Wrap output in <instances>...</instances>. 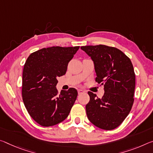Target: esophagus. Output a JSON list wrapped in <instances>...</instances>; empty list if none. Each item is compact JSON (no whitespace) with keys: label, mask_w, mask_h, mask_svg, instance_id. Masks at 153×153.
I'll return each mask as SVG.
<instances>
[{"label":"esophagus","mask_w":153,"mask_h":153,"mask_svg":"<svg viewBox=\"0 0 153 153\" xmlns=\"http://www.w3.org/2000/svg\"><path fill=\"white\" fill-rule=\"evenodd\" d=\"M77 92H78V94H82V93H84V91L83 90H81V89H79L78 91H77Z\"/></svg>","instance_id":"obj_1"}]
</instances>
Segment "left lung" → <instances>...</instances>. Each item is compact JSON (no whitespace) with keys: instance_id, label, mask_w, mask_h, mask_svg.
<instances>
[{"instance_id":"8db88e82","label":"left lung","mask_w":153,"mask_h":153,"mask_svg":"<svg viewBox=\"0 0 153 153\" xmlns=\"http://www.w3.org/2000/svg\"><path fill=\"white\" fill-rule=\"evenodd\" d=\"M94 62L95 81L104 86L102 98L88 92V120L100 129L118 127L129 114L134 101L135 75L132 62L122 51L105 45L82 46Z\"/></svg>"}]
</instances>
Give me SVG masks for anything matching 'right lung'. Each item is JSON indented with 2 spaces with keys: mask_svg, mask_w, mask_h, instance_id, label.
Masks as SVG:
<instances>
[{
  "mask_svg": "<svg viewBox=\"0 0 153 153\" xmlns=\"http://www.w3.org/2000/svg\"><path fill=\"white\" fill-rule=\"evenodd\" d=\"M79 46H53L33 52L24 64L22 96L31 118L43 127L61 123L69 114L77 96L76 88H56L57 77L66 74L68 64Z\"/></svg>",
  "mask_w": 153,
  "mask_h": 153,
  "instance_id": "1",
  "label": "right lung"
}]
</instances>
